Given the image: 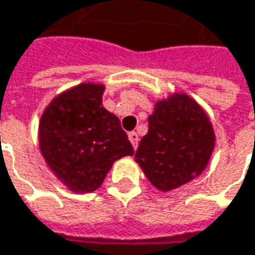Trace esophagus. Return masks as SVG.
Masks as SVG:
<instances>
[{
	"label": "esophagus",
	"mask_w": 255,
	"mask_h": 255,
	"mask_svg": "<svg viewBox=\"0 0 255 255\" xmlns=\"http://www.w3.org/2000/svg\"><path fill=\"white\" fill-rule=\"evenodd\" d=\"M128 138H129V141H131V144H132V147L134 148H137V145H138V134L135 132V131H132V132H129L128 134Z\"/></svg>",
	"instance_id": "obj_1"
}]
</instances>
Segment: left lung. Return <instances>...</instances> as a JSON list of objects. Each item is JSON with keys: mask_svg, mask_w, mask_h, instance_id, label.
Masks as SVG:
<instances>
[{"mask_svg": "<svg viewBox=\"0 0 255 255\" xmlns=\"http://www.w3.org/2000/svg\"><path fill=\"white\" fill-rule=\"evenodd\" d=\"M215 145L212 124L185 94L158 101L135 151L145 177L160 190L183 186L205 170Z\"/></svg>", "mask_w": 255, "mask_h": 255, "instance_id": "8db88e82", "label": "left lung"}]
</instances>
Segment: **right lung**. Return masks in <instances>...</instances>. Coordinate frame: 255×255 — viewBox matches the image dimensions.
Listing matches in <instances>:
<instances>
[{"mask_svg":"<svg viewBox=\"0 0 255 255\" xmlns=\"http://www.w3.org/2000/svg\"><path fill=\"white\" fill-rule=\"evenodd\" d=\"M104 89L81 83L54 98L40 120L41 154L73 192H94L115 160L134 154L118 117L102 107Z\"/></svg>","mask_w":255,"mask_h":255,"instance_id":"obj_1","label":"right lung"}]
</instances>
